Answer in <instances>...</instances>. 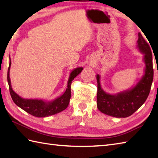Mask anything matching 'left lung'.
<instances>
[{
    "label": "left lung",
    "instance_id": "1",
    "mask_svg": "<svg viewBox=\"0 0 158 158\" xmlns=\"http://www.w3.org/2000/svg\"><path fill=\"white\" fill-rule=\"evenodd\" d=\"M136 48L143 54L145 64L144 73L130 88L115 94L104 91L100 84V75H96L98 83L97 107L100 112L107 115L124 118L129 117L138 110L148 97L153 79L152 53L151 48L139 32Z\"/></svg>",
    "mask_w": 158,
    "mask_h": 158
}]
</instances>
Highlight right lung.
<instances>
[{"instance_id": "obj_1", "label": "right lung", "mask_w": 158, "mask_h": 158, "mask_svg": "<svg viewBox=\"0 0 158 158\" xmlns=\"http://www.w3.org/2000/svg\"><path fill=\"white\" fill-rule=\"evenodd\" d=\"M11 61L9 56V66L7 72V81L10 91V94L13 101L17 106L21 108L26 112L36 117H49L58 113L65 110L69 106L70 102L71 92H70V85L75 77L81 73L83 67H77L70 72L67 82V88L66 91L62 95L57 97L52 100H45L43 99H32L23 98L13 91L11 87V79L9 77L10 68H11Z\"/></svg>"}]
</instances>
